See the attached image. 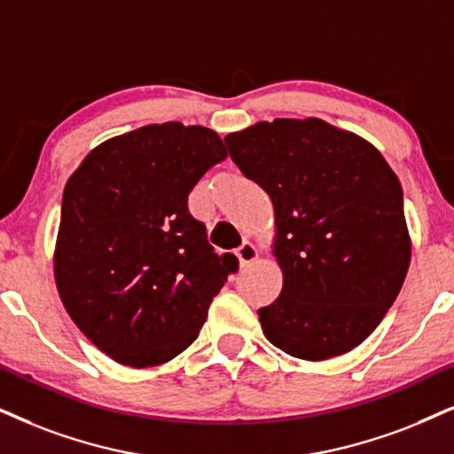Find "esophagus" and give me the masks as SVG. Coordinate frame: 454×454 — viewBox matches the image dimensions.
<instances>
[{"mask_svg":"<svg viewBox=\"0 0 454 454\" xmlns=\"http://www.w3.org/2000/svg\"><path fill=\"white\" fill-rule=\"evenodd\" d=\"M234 255H237V260H239V266L240 268H245V266H249L251 262H255V257H257V251H255V247L251 245V243H245L239 247V249H234Z\"/></svg>","mask_w":454,"mask_h":454,"instance_id":"34e87169","label":"esophagus"}]
</instances>
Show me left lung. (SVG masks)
<instances>
[{"label":"left lung","instance_id":"obj_1","mask_svg":"<svg viewBox=\"0 0 454 454\" xmlns=\"http://www.w3.org/2000/svg\"><path fill=\"white\" fill-rule=\"evenodd\" d=\"M223 142L277 217L283 291L257 309L263 333L295 358L349 352L377 329L409 270L398 177L369 142L320 119H274Z\"/></svg>","mask_w":454,"mask_h":454}]
</instances>
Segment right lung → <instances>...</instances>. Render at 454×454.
<instances>
[{"instance_id":"1","label":"right lung","mask_w":454,"mask_h":454,"mask_svg":"<svg viewBox=\"0 0 454 454\" xmlns=\"http://www.w3.org/2000/svg\"><path fill=\"white\" fill-rule=\"evenodd\" d=\"M223 159L215 131L169 121L106 140L68 177L56 285L74 325L117 363L145 369L184 352L239 270L188 211Z\"/></svg>"}]
</instances>
